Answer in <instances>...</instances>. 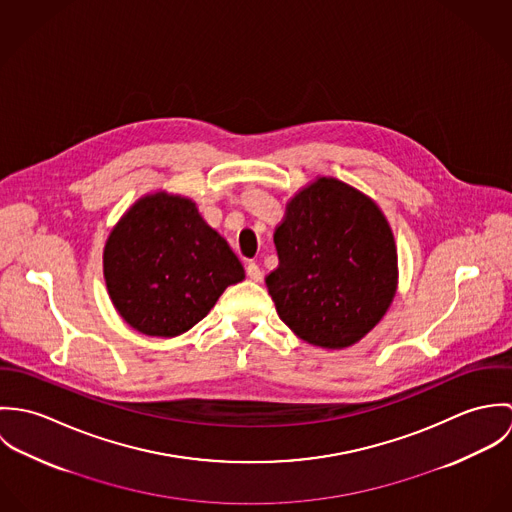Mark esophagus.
<instances>
[{
    "label": "esophagus",
    "mask_w": 512,
    "mask_h": 512,
    "mask_svg": "<svg viewBox=\"0 0 512 512\" xmlns=\"http://www.w3.org/2000/svg\"><path fill=\"white\" fill-rule=\"evenodd\" d=\"M246 274H248V278H250L252 282H262V270H260V266H258L256 262H250V264L246 266Z\"/></svg>",
    "instance_id": "1"
}]
</instances>
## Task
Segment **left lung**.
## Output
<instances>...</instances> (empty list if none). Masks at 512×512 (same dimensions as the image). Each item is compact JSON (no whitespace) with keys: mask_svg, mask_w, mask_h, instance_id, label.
<instances>
[{"mask_svg":"<svg viewBox=\"0 0 512 512\" xmlns=\"http://www.w3.org/2000/svg\"><path fill=\"white\" fill-rule=\"evenodd\" d=\"M266 278L282 321L303 341L343 349L382 319L396 292V248L378 207L321 177L288 205Z\"/></svg>","mask_w":512,"mask_h":512,"instance_id":"obj_1","label":"left lung"}]
</instances>
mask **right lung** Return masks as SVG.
Here are the masks:
<instances>
[{
  "mask_svg": "<svg viewBox=\"0 0 512 512\" xmlns=\"http://www.w3.org/2000/svg\"><path fill=\"white\" fill-rule=\"evenodd\" d=\"M106 288L140 333L175 337L199 323L244 270L195 203L165 193L138 201L104 248Z\"/></svg>",
  "mask_w": 512,
  "mask_h": 512,
  "instance_id": "obj_1",
  "label": "right lung"
}]
</instances>
